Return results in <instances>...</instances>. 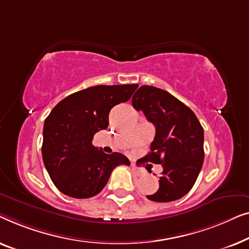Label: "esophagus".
Returning a JSON list of instances; mask_svg holds the SVG:
<instances>
[{"label": "esophagus", "mask_w": 249, "mask_h": 249, "mask_svg": "<svg viewBox=\"0 0 249 249\" xmlns=\"http://www.w3.org/2000/svg\"><path fill=\"white\" fill-rule=\"evenodd\" d=\"M131 168H132V171L136 175V176H142V175H143V171L141 169H139V168L136 167L135 164L132 163L131 164Z\"/></svg>", "instance_id": "1"}]
</instances>
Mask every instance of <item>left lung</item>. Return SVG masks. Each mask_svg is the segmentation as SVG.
<instances>
[{"mask_svg":"<svg viewBox=\"0 0 249 249\" xmlns=\"http://www.w3.org/2000/svg\"><path fill=\"white\" fill-rule=\"evenodd\" d=\"M155 125L156 135L143 160L160 163L159 188L146 195L153 202L176 201L192 190L204 160V131L193 110L166 90L142 86L132 98Z\"/></svg>","mask_w":249,"mask_h":249,"instance_id":"8db88e82","label":"left lung"}]
</instances>
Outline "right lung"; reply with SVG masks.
<instances>
[{"mask_svg": "<svg viewBox=\"0 0 249 249\" xmlns=\"http://www.w3.org/2000/svg\"><path fill=\"white\" fill-rule=\"evenodd\" d=\"M138 87H90L70 94L53 108L44 123L41 155L59 192L74 198L92 197L106 186L115 167L128 166L124 155H107L92 145V139L108 127L111 108L127 101Z\"/></svg>", "mask_w": 249, "mask_h": 249, "instance_id": "right-lung-1", "label": "right lung"}]
</instances>
